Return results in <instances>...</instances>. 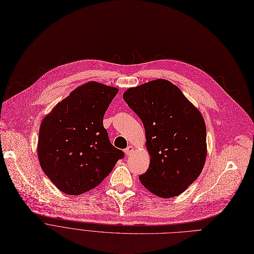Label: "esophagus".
<instances>
[{"label":"esophagus","instance_id":"obj_1","mask_svg":"<svg viewBox=\"0 0 254 254\" xmlns=\"http://www.w3.org/2000/svg\"><path fill=\"white\" fill-rule=\"evenodd\" d=\"M133 150H134L133 146H128V147L124 150V152H125L126 155H130V154L132 153V152H133Z\"/></svg>","mask_w":254,"mask_h":254}]
</instances>
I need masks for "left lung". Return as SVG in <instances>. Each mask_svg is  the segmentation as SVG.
<instances>
[{
	"label": "left lung",
	"instance_id": "1",
	"mask_svg": "<svg viewBox=\"0 0 254 254\" xmlns=\"http://www.w3.org/2000/svg\"><path fill=\"white\" fill-rule=\"evenodd\" d=\"M123 99L143 123L150 154L149 168L139 180L162 198L181 194L205 163L203 117L177 86L164 79L129 88Z\"/></svg>",
	"mask_w": 254,
	"mask_h": 254
}]
</instances>
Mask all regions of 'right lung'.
<instances>
[{
    "mask_svg": "<svg viewBox=\"0 0 254 254\" xmlns=\"http://www.w3.org/2000/svg\"><path fill=\"white\" fill-rule=\"evenodd\" d=\"M118 89L88 82L71 92L42 121L38 157L45 174L69 195L85 193L102 182L124 157L103 126Z\"/></svg>",
    "mask_w": 254,
    "mask_h": 254,
    "instance_id": "right-lung-1",
    "label": "right lung"
}]
</instances>
